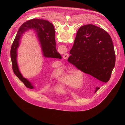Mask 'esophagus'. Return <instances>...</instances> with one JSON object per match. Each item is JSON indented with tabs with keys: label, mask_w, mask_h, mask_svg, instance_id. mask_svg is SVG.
Listing matches in <instances>:
<instances>
[{
	"label": "esophagus",
	"mask_w": 125,
	"mask_h": 125,
	"mask_svg": "<svg viewBox=\"0 0 125 125\" xmlns=\"http://www.w3.org/2000/svg\"><path fill=\"white\" fill-rule=\"evenodd\" d=\"M69 57V54H68V53H66V54H65L64 55H63V58L64 59H67L68 57Z\"/></svg>",
	"instance_id": "1"
}]
</instances>
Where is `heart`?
I'll list each match as a JSON object with an SVG mask.
<instances>
[{
    "instance_id": "heart-1",
    "label": "heart",
    "mask_w": 125,
    "mask_h": 125,
    "mask_svg": "<svg viewBox=\"0 0 125 125\" xmlns=\"http://www.w3.org/2000/svg\"><path fill=\"white\" fill-rule=\"evenodd\" d=\"M76 71H68L64 69H60L56 71V75L59 77L61 81L64 84L69 86L75 85L74 82H76V79L77 78V75L76 74Z\"/></svg>"
}]
</instances>
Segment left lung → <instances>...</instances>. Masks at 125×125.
<instances>
[{"label":"left lung","instance_id":"obj_1","mask_svg":"<svg viewBox=\"0 0 125 125\" xmlns=\"http://www.w3.org/2000/svg\"><path fill=\"white\" fill-rule=\"evenodd\" d=\"M70 53L68 62L78 69L103 83L110 80L115 53L111 37L103 29L92 24L80 27Z\"/></svg>","mask_w":125,"mask_h":125}]
</instances>
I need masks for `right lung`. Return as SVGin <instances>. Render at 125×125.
I'll return each instance as SVG.
<instances>
[{"label":"right lung","instance_id":"right-lung-1","mask_svg":"<svg viewBox=\"0 0 125 125\" xmlns=\"http://www.w3.org/2000/svg\"><path fill=\"white\" fill-rule=\"evenodd\" d=\"M30 29H32L37 32L40 39L43 55L46 58L61 59L62 57L56 48L55 39V31L53 25L49 21L42 19H31L24 24L19 29L13 42L10 51V56L12 64V69L15 75L25 84L31 89L33 88L31 83L23 78L20 73L17 62V50L19 47V41L23 33Z\"/></svg>","mask_w":125,"mask_h":125}]
</instances>
